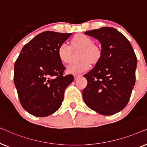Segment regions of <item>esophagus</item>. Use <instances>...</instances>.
<instances>
[{
	"instance_id": "obj_1",
	"label": "esophagus",
	"mask_w": 147,
	"mask_h": 147,
	"mask_svg": "<svg viewBox=\"0 0 147 147\" xmlns=\"http://www.w3.org/2000/svg\"><path fill=\"white\" fill-rule=\"evenodd\" d=\"M82 75H80V74H74V78H75V80H77L78 78L81 77Z\"/></svg>"
}]
</instances>
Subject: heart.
Segmentation results:
<instances>
[{
	"label": "heart",
	"mask_w": 147,
	"mask_h": 147,
	"mask_svg": "<svg viewBox=\"0 0 147 147\" xmlns=\"http://www.w3.org/2000/svg\"><path fill=\"white\" fill-rule=\"evenodd\" d=\"M93 40L84 34H78L72 38L71 46L66 43H62L57 49L58 57L61 61L68 63L73 49L81 48V61L71 63L67 66V72L69 74H81L87 71L90 67V62L96 63L100 57V49L98 46L94 45Z\"/></svg>",
	"instance_id": "heart-1"
}]
</instances>
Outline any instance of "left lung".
Instances as JSON below:
<instances>
[{
  "label": "left lung",
  "mask_w": 147,
  "mask_h": 147,
  "mask_svg": "<svg viewBox=\"0 0 147 147\" xmlns=\"http://www.w3.org/2000/svg\"><path fill=\"white\" fill-rule=\"evenodd\" d=\"M85 34L98 39L102 49L96 65L84 75L88 85L83 99L90 109L112 115L123 110L129 101L137 59L129 41L114 28L102 27Z\"/></svg>",
  "instance_id": "1"
}]
</instances>
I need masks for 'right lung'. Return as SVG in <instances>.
<instances>
[{"instance_id": "1", "label": "right lung", "mask_w": 147, "mask_h": 147, "mask_svg": "<svg viewBox=\"0 0 147 147\" xmlns=\"http://www.w3.org/2000/svg\"><path fill=\"white\" fill-rule=\"evenodd\" d=\"M72 33L45 31L26 44L15 61L14 83L21 106L29 114L45 117L59 109L73 75H63L65 67L57 49Z\"/></svg>"}]
</instances>
